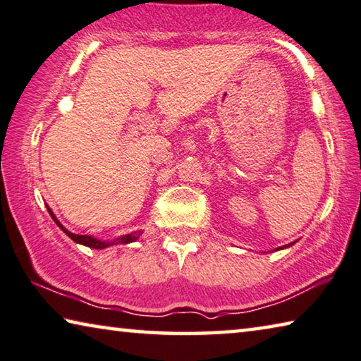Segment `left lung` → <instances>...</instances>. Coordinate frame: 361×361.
Masks as SVG:
<instances>
[{
    "label": "left lung",
    "mask_w": 361,
    "mask_h": 361,
    "mask_svg": "<svg viewBox=\"0 0 361 361\" xmlns=\"http://www.w3.org/2000/svg\"><path fill=\"white\" fill-rule=\"evenodd\" d=\"M293 245V243H291ZM291 245H289V246H291ZM283 247H288V246H281V247H279V250H283Z\"/></svg>",
    "instance_id": "obj_1"
}]
</instances>
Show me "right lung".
I'll return each instance as SVG.
<instances>
[{
    "mask_svg": "<svg viewBox=\"0 0 361 361\" xmlns=\"http://www.w3.org/2000/svg\"><path fill=\"white\" fill-rule=\"evenodd\" d=\"M47 211H49V214H51V217L52 219H54V222L57 224L59 227H61V230L62 232L67 235V236H70V238H72L75 243H80V245H85V246H87V247H94V250H104V247H109V246H111V245H118V243H121V245H126V243H133V241H135L139 238V235L137 233H129V235H125V236H120V238H116V240H114V241H102V240H97V238H94V236H90V235H75V233H72V232H68L67 228H65L61 222L57 221V217L54 216V212L51 211V208L49 206H47Z\"/></svg>",
    "mask_w": 361,
    "mask_h": 361,
    "instance_id": "add662e5",
    "label": "right lung"
}]
</instances>
